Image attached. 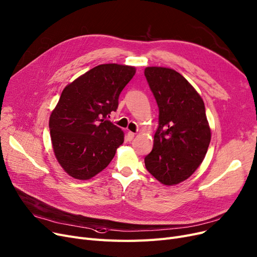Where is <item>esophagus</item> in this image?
<instances>
[{"label": "esophagus", "instance_id": "obj_1", "mask_svg": "<svg viewBox=\"0 0 257 257\" xmlns=\"http://www.w3.org/2000/svg\"><path fill=\"white\" fill-rule=\"evenodd\" d=\"M135 137H136V133L135 132H131V131L128 132V140L129 141H132L133 139H135Z\"/></svg>", "mask_w": 257, "mask_h": 257}]
</instances>
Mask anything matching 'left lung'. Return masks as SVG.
Returning <instances> with one entry per match:
<instances>
[{"mask_svg": "<svg viewBox=\"0 0 257 257\" xmlns=\"http://www.w3.org/2000/svg\"><path fill=\"white\" fill-rule=\"evenodd\" d=\"M145 76L159 106V128L146 169L162 184L173 186L190 177L204 161L211 130L203 98L177 71L147 67Z\"/></svg>", "mask_w": 257, "mask_h": 257, "instance_id": "8db88e82", "label": "left lung"}]
</instances>
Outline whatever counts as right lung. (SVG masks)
Here are the masks:
<instances>
[{"label": "right lung", "mask_w": 257, "mask_h": 257, "mask_svg": "<svg viewBox=\"0 0 257 257\" xmlns=\"http://www.w3.org/2000/svg\"><path fill=\"white\" fill-rule=\"evenodd\" d=\"M136 67L103 64L67 85L49 118L55 158L67 174L89 180L103 171L124 143V132L107 119Z\"/></svg>", "instance_id": "right-lung-1"}]
</instances>
